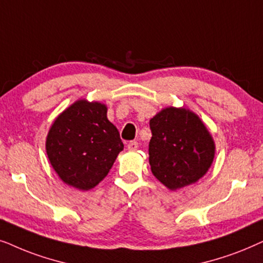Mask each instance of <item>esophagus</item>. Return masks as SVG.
I'll list each match as a JSON object with an SVG mask.
<instances>
[{"label": "esophagus", "instance_id": "1", "mask_svg": "<svg viewBox=\"0 0 263 263\" xmlns=\"http://www.w3.org/2000/svg\"><path fill=\"white\" fill-rule=\"evenodd\" d=\"M127 149L128 150H137L138 149V143L137 142H129L127 144Z\"/></svg>", "mask_w": 263, "mask_h": 263}]
</instances>
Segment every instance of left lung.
<instances>
[{
    "instance_id": "1",
    "label": "left lung",
    "mask_w": 263,
    "mask_h": 263,
    "mask_svg": "<svg viewBox=\"0 0 263 263\" xmlns=\"http://www.w3.org/2000/svg\"><path fill=\"white\" fill-rule=\"evenodd\" d=\"M149 163L152 172L171 190L194 184L207 173L215 145L197 115L170 107L150 120Z\"/></svg>"
}]
</instances>
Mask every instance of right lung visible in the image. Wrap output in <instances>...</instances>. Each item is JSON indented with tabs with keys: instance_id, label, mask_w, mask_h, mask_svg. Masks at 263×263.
I'll return each instance as SVG.
<instances>
[{
	"instance_id": "obj_1",
	"label": "right lung",
	"mask_w": 263,
	"mask_h": 263,
	"mask_svg": "<svg viewBox=\"0 0 263 263\" xmlns=\"http://www.w3.org/2000/svg\"><path fill=\"white\" fill-rule=\"evenodd\" d=\"M45 148L59 177L86 191L104 179L124 144L107 119V107L80 100L56 118Z\"/></svg>"
}]
</instances>
